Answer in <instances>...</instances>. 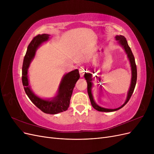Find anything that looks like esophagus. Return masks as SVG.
I'll return each mask as SVG.
<instances>
[{
    "label": "esophagus",
    "mask_w": 154,
    "mask_h": 154,
    "mask_svg": "<svg viewBox=\"0 0 154 154\" xmlns=\"http://www.w3.org/2000/svg\"><path fill=\"white\" fill-rule=\"evenodd\" d=\"M79 72H80V74L81 77H83V76H84V74L85 73V71L84 69V67H80V69H79Z\"/></svg>",
    "instance_id": "1"
}]
</instances>
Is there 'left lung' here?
<instances>
[{"label": "left lung", "mask_w": 154, "mask_h": 154, "mask_svg": "<svg viewBox=\"0 0 154 154\" xmlns=\"http://www.w3.org/2000/svg\"><path fill=\"white\" fill-rule=\"evenodd\" d=\"M115 38L116 39V40H118V44L121 46H122L123 48L124 49L125 53L127 54L128 58L130 61V66H131V71H132L131 83H130V88H129L128 94H127V100H126L124 104L117 109H105V108H103V107L100 106L99 105H97L95 103L94 98H93V96L92 94V91H91V88H92V83L91 82L92 80V74L91 73H85L84 75V77L85 78V80H87V92H88V96H89L91 105L94 109L97 110V111H100V112H113V111H116V110H118L120 109H122V107H123L127 103V102L129 101L130 97L132 96V95L133 94V92L134 91L135 87H136V82H137V67H136V62H135V58H134V54L131 51V49H130V48L129 47V45L127 43V40H126L124 36H122V35H117V36H116ZM92 72H93V73H94V71H92Z\"/></svg>", "instance_id": "8db88e82"}]
</instances>
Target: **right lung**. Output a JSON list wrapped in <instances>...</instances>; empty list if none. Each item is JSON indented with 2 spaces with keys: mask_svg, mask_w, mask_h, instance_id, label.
Listing matches in <instances>:
<instances>
[{
  "mask_svg": "<svg viewBox=\"0 0 154 154\" xmlns=\"http://www.w3.org/2000/svg\"><path fill=\"white\" fill-rule=\"evenodd\" d=\"M49 38V35L48 34L38 35L31 40L27 47L23 62L22 81L26 94L32 103L44 113L56 114L68 109L73 88L76 82L80 78V74L78 70L75 69L65 74L60 84L58 94L51 100H48L40 98L32 92L29 85L27 69L32 60L35 57L36 49L43 42L48 41Z\"/></svg>",
  "mask_w": 154,
  "mask_h": 154,
  "instance_id": "add662e5",
  "label": "right lung"
}]
</instances>
